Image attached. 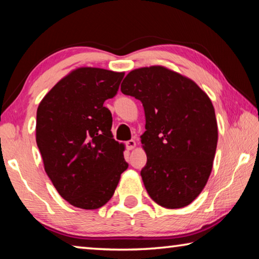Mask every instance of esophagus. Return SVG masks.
Wrapping results in <instances>:
<instances>
[{
	"label": "esophagus",
	"mask_w": 259,
	"mask_h": 259,
	"mask_svg": "<svg viewBox=\"0 0 259 259\" xmlns=\"http://www.w3.org/2000/svg\"><path fill=\"white\" fill-rule=\"evenodd\" d=\"M125 145H126V148H128V150H134V148L137 146V143H136V140L130 139L125 143Z\"/></svg>",
	"instance_id": "obj_1"
}]
</instances>
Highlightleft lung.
I'll return each instance as SVG.
<instances>
[{"instance_id": "1", "label": "left lung", "mask_w": 259, "mask_h": 259, "mask_svg": "<svg viewBox=\"0 0 259 259\" xmlns=\"http://www.w3.org/2000/svg\"><path fill=\"white\" fill-rule=\"evenodd\" d=\"M121 91L145 111L140 142L147 163L140 176L148 195L161 207H186L212 170L218 129L211 100L191 78L163 66L134 69Z\"/></svg>"}]
</instances>
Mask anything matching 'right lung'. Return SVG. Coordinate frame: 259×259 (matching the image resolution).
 Instances as JSON below:
<instances>
[{
  "mask_svg": "<svg viewBox=\"0 0 259 259\" xmlns=\"http://www.w3.org/2000/svg\"><path fill=\"white\" fill-rule=\"evenodd\" d=\"M124 76L97 67H78L41 100L36 112V144L57 192L76 208L106 204L128 168L124 145L112 135L113 98Z\"/></svg>",
  "mask_w": 259,
  "mask_h": 259,
  "instance_id": "obj_1",
  "label": "right lung"
}]
</instances>
